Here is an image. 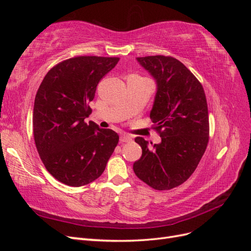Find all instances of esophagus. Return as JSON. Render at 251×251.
Wrapping results in <instances>:
<instances>
[{"label":"esophagus","mask_w":251,"mask_h":251,"mask_svg":"<svg viewBox=\"0 0 251 251\" xmlns=\"http://www.w3.org/2000/svg\"><path fill=\"white\" fill-rule=\"evenodd\" d=\"M120 141L121 142H130L132 141V137L126 134H121L120 135Z\"/></svg>","instance_id":"obj_1"}]
</instances>
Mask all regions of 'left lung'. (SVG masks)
<instances>
[{
  "label": "left lung",
  "mask_w": 251,
  "mask_h": 251,
  "mask_svg": "<svg viewBox=\"0 0 251 251\" xmlns=\"http://www.w3.org/2000/svg\"><path fill=\"white\" fill-rule=\"evenodd\" d=\"M136 59L156 81L150 117L161 142L151 149L148 141L136 138L142 155L133 164V170L151 187L171 189L191 177L206 150L209 134L206 97L199 80L178 59L163 55Z\"/></svg>",
  "instance_id": "1"
}]
</instances>
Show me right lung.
<instances>
[{
	"label": "right lung",
	"mask_w": 251,
	"mask_h": 251,
	"mask_svg": "<svg viewBox=\"0 0 251 251\" xmlns=\"http://www.w3.org/2000/svg\"><path fill=\"white\" fill-rule=\"evenodd\" d=\"M118 57L77 56L46 74L33 107V135L47 171L59 182L78 187L101 176L119 136L85 119L96 87Z\"/></svg>",
	"instance_id": "right-lung-1"
}]
</instances>
